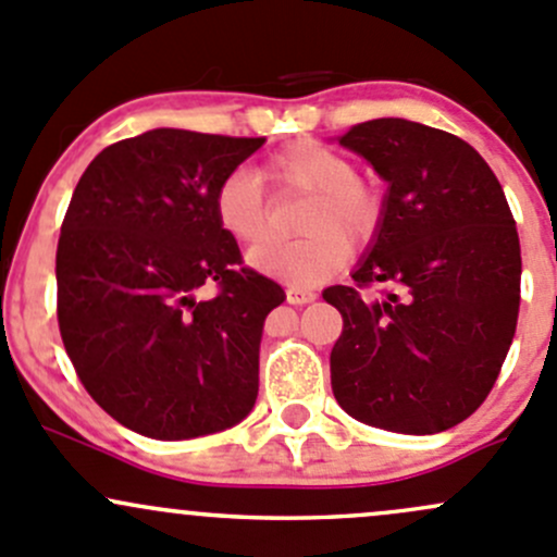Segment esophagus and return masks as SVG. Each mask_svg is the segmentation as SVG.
Segmentation results:
<instances>
[{
    "instance_id": "1",
    "label": "esophagus",
    "mask_w": 557,
    "mask_h": 557,
    "mask_svg": "<svg viewBox=\"0 0 557 557\" xmlns=\"http://www.w3.org/2000/svg\"><path fill=\"white\" fill-rule=\"evenodd\" d=\"M285 296H288L290 305H310V301H314V290H307V288H288L285 290Z\"/></svg>"
}]
</instances>
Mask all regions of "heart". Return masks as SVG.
<instances>
[{
  "label": "heart",
  "mask_w": 557,
  "mask_h": 557,
  "mask_svg": "<svg viewBox=\"0 0 557 557\" xmlns=\"http://www.w3.org/2000/svg\"><path fill=\"white\" fill-rule=\"evenodd\" d=\"M261 176L278 193H307L311 205L300 222L306 237L288 246H268L271 222L260 177L237 166L218 183L212 215L221 232L237 245L258 247L247 261L290 285H314L339 272L352 247L367 245L383 221V190L374 180L356 174L342 150L314 139L277 150ZM265 244L267 248L260 245Z\"/></svg>",
  "instance_id": "obj_1"
}]
</instances>
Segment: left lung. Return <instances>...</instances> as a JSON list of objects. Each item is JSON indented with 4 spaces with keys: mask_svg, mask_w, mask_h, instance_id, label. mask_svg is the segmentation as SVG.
<instances>
[{
    "mask_svg": "<svg viewBox=\"0 0 557 557\" xmlns=\"http://www.w3.org/2000/svg\"><path fill=\"white\" fill-rule=\"evenodd\" d=\"M387 183L383 221L323 299L342 312L331 387L350 418L440 434L487 398L520 310V239L502 183L455 134L377 117L342 134ZM380 284V297L362 290Z\"/></svg>",
    "mask_w": 557,
    "mask_h": 557,
    "instance_id": "obj_1",
    "label": "left lung"
}]
</instances>
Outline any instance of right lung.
Returning a JSON list of instances; mask_svg holds the SVG:
<instances>
[{"label":"right lung","mask_w":557,"mask_h":557,"mask_svg":"<svg viewBox=\"0 0 557 557\" xmlns=\"http://www.w3.org/2000/svg\"><path fill=\"white\" fill-rule=\"evenodd\" d=\"M263 137L153 128L88 164L55 250L59 331L83 387L150 440L232 429L258 396L263 320L285 301L212 215ZM201 284L216 296L199 300Z\"/></svg>","instance_id":"1"}]
</instances>
